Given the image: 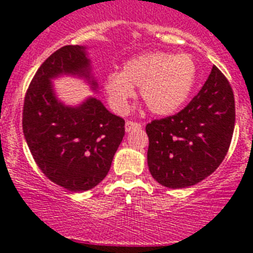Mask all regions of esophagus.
<instances>
[{
	"label": "esophagus",
	"instance_id": "esophagus-1",
	"mask_svg": "<svg viewBox=\"0 0 253 253\" xmlns=\"http://www.w3.org/2000/svg\"><path fill=\"white\" fill-rule=\"evenodd\" d=\"M140 126H142V125H140L139 123L131 122V120H128V122L125 123V130L128 131V133L131 130H135V129H140Z\"/></svg>",
	"mask_w": 253,
	"mask_h": 253
}]
</instances>
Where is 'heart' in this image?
<instances>
[{
    "mask_svg": "<svg viewBox=\"0 0 253 253\" xmlns=\"http://www.w3.org/2000/svg\"><path fill=\"white\" fill-rule=\"evenodd\" d=\"M198 80V66L190 54L151 51L125 62L122 72L107 75L104 88L114 110L124 113L139 87L144 104L153 114L169 115L186 102Z\"/></svg>",
    "mask_w": 253,
    "mask_h": 253,
    "instance_id": "obj_1",
    "label": "heart"
}]
</instances>
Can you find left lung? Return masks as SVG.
Listing matches in <instances>:
<instances>
[{"mask_svg": "<svg viewBox=\"0 0 253 253\" xmlns=\"http://www.w3.org/2000/svg\"><path fill=\"white\" fill-rule=\"evenodd\" d=\"M234 122L233 90L213 66L202 90L182 110L147 124L151 175L169 189H184L204 180L224 160Z\"/></svg>", "mask_w": 253, "mask_h": 253, "instance_id": "8db88e82", "label": "left lung"}]
</instances>
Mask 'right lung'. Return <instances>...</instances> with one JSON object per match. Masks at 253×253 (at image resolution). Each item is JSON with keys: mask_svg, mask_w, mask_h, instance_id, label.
I'll list each match as a JSON object with an SVG mask.
<instances>
[{"mask_svg": "<svg viewBox=\"0 0 253 253\" xmlns=\"http://www.w3.org/2000/svg\"><path fill=\"white\" fill-rule=\"evenodd\" d=\"M88 66L84 46L58 49L31 80L22 109V130L35 163L49 180L75 193L106 177L125 134L124 119L95 97L78 107L55 99L51 78L62 73L90 78Z\"/></svg>", "mask_w": 253, "mask_h": 253, "instance_id": "1", "label": "right lung"}]
</instances>
